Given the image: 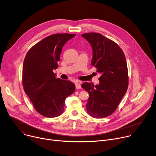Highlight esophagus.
Returning a JSON list of instances; mask_svg holds the SVG:
<instances>
[{
	"label": "esophagus",
	"instance_id": "34e87169",
	"mask_svg": "<svg viewBox=\"0 0 156 156\" xmlns=\"http://www.w3.org/2000/svg\"><path fill=\"white\" fill-rule=\"evenodd\" d=\"M75 86L76 89H80L81 88V85H80V82H76L75 83Z\"/></svg>",
	"mask_w": 156,
	"mask_h": 156
}]
</instances>
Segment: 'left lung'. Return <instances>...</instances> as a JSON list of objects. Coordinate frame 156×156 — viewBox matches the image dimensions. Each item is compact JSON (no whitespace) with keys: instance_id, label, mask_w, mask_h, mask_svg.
I'll return each instance as SVG.
<instances>
[{"instance_id":"left-lung-1","label":"left lung","mask_w":156,"mask_h":156,"mask_svg":"<svg viewBox=\"0 0 156 156\" xmlns=\"http://www.w3.org/2000/svg\"><path fill=\"white\" fill-rule=\"evenodd\" d=\"M81 36L91 46V65L101 74L98 85L88 82L81 85L89 93L87 110L92 117H107L115 111L128 88L126 56L117 43L99 33H85Z\"/></svg>"}]
</instances>
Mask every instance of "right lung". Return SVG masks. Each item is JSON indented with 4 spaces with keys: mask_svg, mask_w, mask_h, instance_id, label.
<instances>
[{
    "mask_svg": "<svg viewBox=\"0 0 156 156\" xmlns=\"http://www.w3.org/2000/svg\"><path fill=\"white\" fill-rule=\"evenodd\" d=\"M73 34H55L40 41L27 53L23 68L24 90L41 115L53 118L64 111L66 98L75 90L72 82L56 78L62 48Z\"/></svg>",
    "mask_w": 156,
    "mask_h": 156,
    "instance_id": "1",
    "label": "right lung"
}]
</instances>
